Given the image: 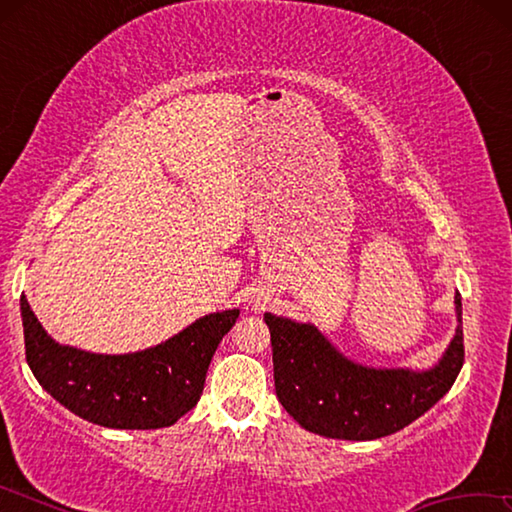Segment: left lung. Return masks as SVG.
<instances>
[{
  "mask_svg": "<svg viewBox=\"0 0 512 512\" xmlns=\"http://www.w3.org/2000/svg\"><path fill=\"white\" fill-rule=\"evenodd\" d=\"M458 329L433 370H375L336 352L311 325L264 314L271 329L277 400L302 429L336 440L391 436L427 413L458 377L465 361L461 293Z\"/></svg>",
  "mask_w": 512,
  "mask_h": 512,
  "instance_id": "1",
  "label": "left lung"
}]
</instances>
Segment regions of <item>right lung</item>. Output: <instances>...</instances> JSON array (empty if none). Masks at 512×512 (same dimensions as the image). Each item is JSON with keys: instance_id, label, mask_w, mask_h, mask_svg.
<instances>
[{"instance_id": "add662e5", "label": "right lung", "mask_w": 512, "mask_h": 512, "mask_svg": "<svg viewBox=\"0 0 512 512\" xmlns=\"http://www.w3.org/2000/svg\"><path fill=\"white\" fill-rule=\"evenodd\" d=\"M24 350L40 386L79 418L110 429H162L201 400L205 372L239 309L210 314L158 348L90 354L51 341L20 298Z\"/></svg>"}]
</instances>
